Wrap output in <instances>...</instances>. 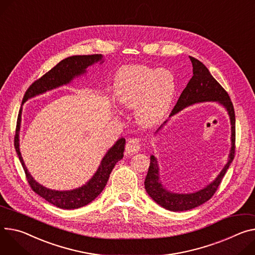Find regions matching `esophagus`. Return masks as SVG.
<instances>
[{"instance_id":"obj_1","label":"esophagus","mask_w":255,"mask_h":255,"mask_svg":"<svg viewBox=\"0 0 255 255\" xmlns=\"http://www.w3.org/2000/svg\"><path fill=\"white\" fill-rule=\"evenodd\" d=\"M140 147H141V143H140L139 138H136V137L129 138L125 147L126 154H129V155L134 154L140 149Z\"/></svg>"}]
</instances>
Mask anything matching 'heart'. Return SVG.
<instances>
[{"label":"heart","instance_id":"1","mask_svg":"<svg viewBox=\"0 0 255 255\" xmlns=\"http://www.w3.org/2000/svg\"><path fill=\"white\" fill-rule=\"evenodd\" d=\"M175 92V77L164 68L126 67L115 80L116 101L123 108L136 109L135 118L144 127L153 126L165 118Z\"/></svg>","mask_w":255,"mask_h":255}]
</instances>
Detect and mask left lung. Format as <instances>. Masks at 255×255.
Returning a JSON list of instances; mask_svg holds the SVG:
<instances>
[{"label":"left lung","mask_w":255,"mask_h":255,"mask_svg":"<svg viewBox=\"0 0 255 255\" xmlns=\"http://www.w3.org/2000/svg\"><path fill=\"white\" fill-rule=\"evenodd\" d=\"M193 66V76L184 88L182 94L174 107L170 116L175 115L184 108H186L195 103L202 102H219L223 105L230 116L231 125H232V147H231L229 160L217 177V179L210 185L197 192L189 194L172 193L166 190L158 179V166L156 158L150 156V165L144 181V187L148 195L160 206L172 212L189 211L194 207L199 206L208 199H211L218 190L220 184L229 169L231 163L235 156V141H236V127H235V111L228 92L223 86L213 77L208 69L197 59L189 57ZM166 123V122H165ZM160 129V128H159Z\"/></svg>","instance_id":"8db88e82"}]
</instances>
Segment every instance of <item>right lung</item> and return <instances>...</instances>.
Returning a JSON list of instances; mask_svg holds the SVG:
<instances>
[{
    "mask_svg": "<svg viewBox=\"0 0 255 255\" xmlns=\"http://www.w3.org/2000/svg\"><path fill=\"white\" fill-rule=\"evenodd\" d=\"M103 58L102 55H83V56H72L62 60L54 68H52L49 72L42 75L40 78L35 80L26 90L24 97H23L22 104H24L28 99L33 98L37 95L43 94L47 90L56 88L63 84L70 82L74 77L85 73V69L94 63L101 61ZM21 111L20 109L17 124H16V133L14 137V146L20 163L24 170L26 180L29 184L30 188L43 199L48 202L56 205L57 207L64 208V210H74V208L82 207L89 202H91L96 197H98L101 192L104 190L106 184L109 180L110 174L114 169L115 165L123 158L125 150V138L120 139L114 144L113 147L107 152L104 156L100 168L97 173L94 175L85 185L78 189L71 191H56L51 190L41 186L28 173L24 161L22 159L20 150H19V130L21 123Z\"/></svg>",
    "mask_w": 255,
    "mask_h": 255,
    "instance_id": "1",
    "label": "right lung"
}]
</instances>
